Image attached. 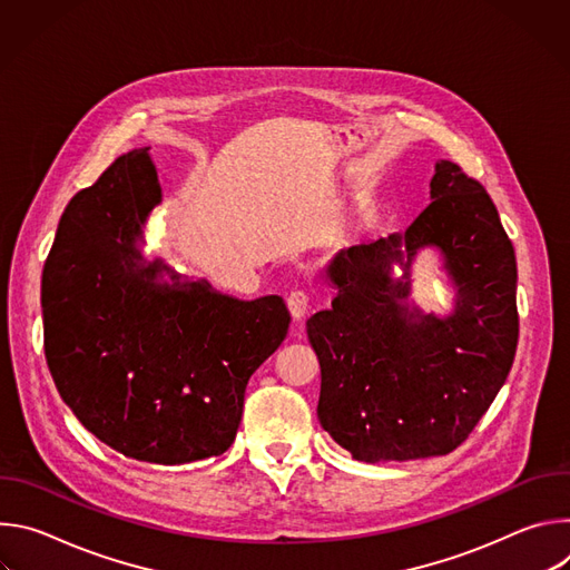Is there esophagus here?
I'll list each match as a JSON object with an SVG mask.
<instances>
[{
  "instance_id": "esophagus-1",
  "label": "esophagus",
  "mask_w": 570,
  "mask_h": 570,
  "mask_svg": "<svg viewBox=\"0 0 570 570\" xmlns=\"http://www.w3.org/2000/svg\"><path fill=\"white\" fill-rule=\"evenodd\" d=\"M286 304H288V311L295 320H302L306 313H308V306H311V297L308 293L304 291H293L288 297H286Z\"/></svg>"
}]
</instances>
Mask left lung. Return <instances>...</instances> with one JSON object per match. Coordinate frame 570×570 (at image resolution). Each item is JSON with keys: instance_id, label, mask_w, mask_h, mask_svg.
I'll return each instance as SVG.
<instances>
[{"instance_id": "left-lung-1", "label": "left lung", "mask_w": 570, "mask_h": 570, "mask_svg": "<svg viewBox=\"0 0 570 570\" xmlns=\"http://www.w3.org/2000/svg\"><path fill=\"white\" fill-rule=\"evenodd\" d=\"M431 245L459 291L444 318L407 302L410 264ZM327 279L332 308L306 322L322 429L363 462L458 449L503 387L519 341L517 257L490 194L440 159L431 203L409 229L341 250Z\"/></svg>"}]
</instances>
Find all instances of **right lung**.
Instances as JSON below:
<instances>
[{"label": "right lung", "mask_w": 570, "mask_h": 570, "mask_svg": "<svg viewBox=\"0 0 570 570\" xmlns=\"http://www.w3.org/2000/svg\"><path fill=\"white\" fill-rule=\"evenodd\" d=\"M161 200L148 148H135L78 191L42 271L45 356L53 383L92 435L126 458L185 464L236 438L255 370L286 338L279 295L253 302L155 259L141 225ZM167 269L174 285L158 277Z\"/></svg>", "instance_id": "right-lung-1"}]
</instances>
